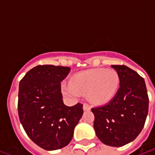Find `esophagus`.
<instances>
[{"mask_svg":"<svg viewBox=\"0 0 155 155\" xmlns=\"http://www.w3.org/2000/svg\"><path fill=\"white\" fill-rule=\"evenodd\" d=\"M83 109H84V111L90 110H91V106L88 104H86V103H84V104H83Z\"/></svg>","mask_w":155,"mask_h":155,"instance_id":"34e87169","label":"esophagus"}]
</instances>
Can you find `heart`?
I'll return each instance as SVG.
<instances>
[{
  "instance_id": "obj_1",
  "label": "heart",
  "mask_w": 155,
  "mask_h": 155,
  "mask_svg": "<svg viewBox=\"0 0 155 155\" xmlns=\"http://www.w3.org/2000/svg\"><path fill=\"white\" fill-rule=\"evenodd\" d=\"M120 87V77L114 70L95 69L75 74L71 79V86H64L66 94L74 95L76 92L87 93L89 101L102 104L111 101Z\"/></svg>"
}]
</instances>
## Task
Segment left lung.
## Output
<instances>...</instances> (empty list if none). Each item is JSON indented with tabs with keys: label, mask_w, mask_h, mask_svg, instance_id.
Segmentation results:
<instances>
[{
	"label": "left lung",
	"mask_w": 155,
	"mask_h": 155,
	"mask_svg": "<svg viewBox=\"0 0 155 155\" xmlns=\"http://www.w3.org/2000/svg\"><path fill=\"white\" fill-rule=\"evenodd\" d=\"M120 77V88L109 103L92 108L94 129L102 143L121 147L136 139L149 111V96L143 77L126 65H112Z\"/></svg>",
	"instance_id": "8db88e82"
}]
</instances>
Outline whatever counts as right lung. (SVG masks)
I'll use <instances>...</instances> for the list:
<instances>
[{
	"label": "right lung",
	"instance_id": "right-lung-1",
	"mask_svg": "<svg viewBox=\"0 0 155 155\" xmlns=\"http://www.w3.org/2000/svg\"><path fill=\"white\" fill-rule=\"evenodd\" d=\"M71 68L52 64L37 65L19 84L18 114L29 138L45 150L66 146L83 114V104L63 103L61 81Z\"/></svg>",
	"mask_w": 155,
	"mask_h": 155
}]
</instances>
